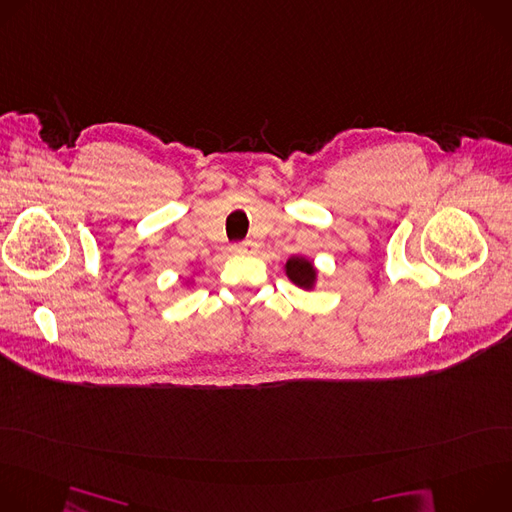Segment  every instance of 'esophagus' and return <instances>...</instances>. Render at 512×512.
<instances>
[{"instance_id":"obj_1","label":"esophagus","mask_w":512,"mask_h":512,"mask_svg":"<svg viewBox=\"0 0 512 512\" xmlns=\"http://www.w3.org/2000/svg\"><path fill=\"white\" fill-rule=\"evenodd\" d=\"M231 253H235V255H251V253H255V243L253 241L235 243V245H231Z\"/></svg>"}]
</instances>
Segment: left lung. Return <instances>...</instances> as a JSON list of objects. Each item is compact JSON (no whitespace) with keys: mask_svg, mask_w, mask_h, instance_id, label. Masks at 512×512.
Returning a JSON list of instances; mask_svg holds the SVG:
<instances>
[{"mask_svg":"<svg viewBox=\"0 0 512 512\" xmlns=\"http://www.w3.org/2000/svg\"><path fill=\"white\" fill-rule=\"evenodd\" d=\"M285 275L294 281L298 287L312 289L316 285L318 271L314 263L306 257H289L285 263Z\"/></svg>","mask_w":512,"mask_h":512,"instance_id":"left-lung-1","label":"left lung"}]
</instances>
